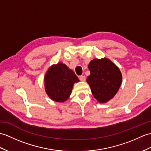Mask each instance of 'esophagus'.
<instances>
[{
    "mask_svg": "<svg viewBox=\"0 0 151 151\" xmlns=\"http://www.w3.org/2000/svg\"><path fill=\"white\" fill-rule=\"evenodd\" d=\"M79 79L80 80V81L85 82L86 81V76H80Z\"/></svg>",
    "mask_w": 151,
    "mask_h": 151,
    "instance_id": "34e87169",
    "label": "esophagus"
}]
</instances>
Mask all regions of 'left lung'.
<instances>
[{
	"mask_svg": "<svg viewBox=\"0 0 151 151\" xmlns=\"http://www.w3.org/2000/svg\"><path fill=\"white\" fill-rule=\"evenodd\" d=\"M91 74L87 78L93 96L105 104L116 94L122 82V75L114 63L107 58H94L88 65Z\"/></svg>",
	"mask_w": 151,
	"mask_h": 151,
	"instance_id": "8db88e82",
	"label": "left lung"
}]
</instances>
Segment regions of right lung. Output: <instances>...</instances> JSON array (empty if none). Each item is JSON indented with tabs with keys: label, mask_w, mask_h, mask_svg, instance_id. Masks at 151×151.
Listing matches in <instances>:
<instances>
[{
	"label": "right lung",
	"mask_w": 151,
	"mask_h": 151,
	"mask_svg": "<svg viewBox=\"0 0 151 151\" xmlns=\"http://www.w3.org/2000/svg\"><path fill=\"white\" fill-rule=\"evenodd\" d=\"M80 81L73 70L62 62L52 65L44 76L45 93L57 102H64L71 94L73 85Z\"/></svg>",
	"instance_id": "right-lung-1"
}]
</instances>
